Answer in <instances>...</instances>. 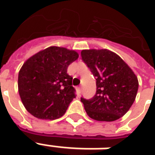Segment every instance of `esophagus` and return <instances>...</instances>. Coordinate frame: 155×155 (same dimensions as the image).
Wrapping results in <instances>:
<instances>
[{
	"label": "esophagus",
	"instance_id": "esophagus-1",
	"mask_svg": "<svg viewBox=\"0 0 155 155\" xmlns=\"http://www.w3.org/2000/svg\"><path fill=\"white\" fill-rule=\"evenodd\" d=\"M77 91L78 93V95H80L81 92H82V88H81V87H78V88H77Z\"/></svg>",
	"mask_w": 155,
	"mask_h": 155
}]
</instances>
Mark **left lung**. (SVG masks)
<instances>
[{"instance_id":"obj_1","label":"left lung","mask_w":155,"mask_h":155,"mask_svg":"<svg viewBox=\"0 0 155 155\" xmlns=\"http://www.w3.org/2000/svg\"><path fill=\"white\" fill-rule=\"evenodd\" d=\"M82 60L96 80V93L81 98L87 115L96 121L112 122L125 114L135 101L138 79L120 56L107 49L83 50Z\"/></svg>"}]
</instances>
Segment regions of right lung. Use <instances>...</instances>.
<instances>
[{
	"label": "right lung",
	"mask_w": 155,
	"mask_h": 155,
	"mask_svg": "<svg viewBox=\"0 0 155 155\" xmlns=\"http://www.w3.org/2000/svg\"><path fill=\"white\" fill-rule=\"evenodd\" d=\"M78 58L76 51L50 46L25 61L18 73V93L31 114L49 120L64 114L76 97L67 69Z\"/></svg>",
	"instance_id": "obj_1"
}]
</instances>
